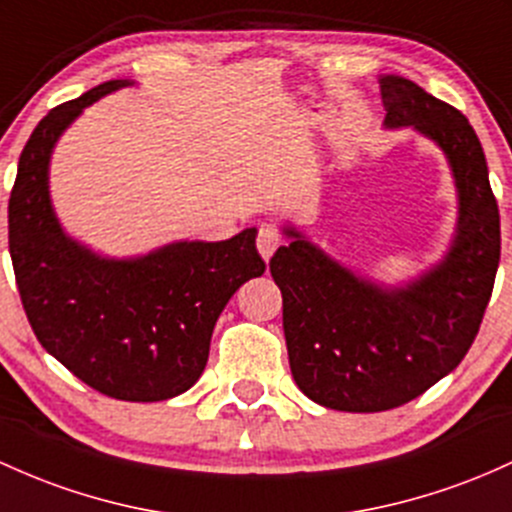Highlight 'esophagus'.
<instances>
[{
    "mask_svg": "<svg viewBox=\"0 0 512 512\" xmlns=\"http://www.w3.org/2000/svg\"><path fill=\"white\" fill-rule=\"evenodd\" d=\"M282 245V235H279L277 228L272 226H262L257 230V250H260L262 260L269 262V257L274 255V250Z\"/></svg>",
    "mask_w": 512,
    "mask_h": 512,
    "instance_id": "esophagus-1",
    "label": "esophagus"
}]
</instances>
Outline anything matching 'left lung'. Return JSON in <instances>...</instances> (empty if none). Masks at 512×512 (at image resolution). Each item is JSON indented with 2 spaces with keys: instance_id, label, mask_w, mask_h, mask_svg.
<instances>
[{
  "instance_id": "1",
  "label": "left lung",
  "mask_w": 512,
  "mask_h": 512,
  "mask_svg": "<svg viewBox=\"0 0 512 512\" xmlns=\"http://www.w3.org/2000/svg\"><path fill=\"white\" fill-rule=\"evenodd\" d=\"M379 84L384 126H413L447 155L459 218L445 260L393 289L284 228L291 243L269 272L282 289L291 374L311 401L347 413L391 411L452 372L479 333L501 260V216L471 123L406 77Z\"/></svg>"
}]
</instances>
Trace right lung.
<instances>
[{
    "label": "right lung",
    "instance_id": "1",
    "mask_svg": "<svg viewBox=\"0 0 512 512\" xmlns=\"http://www.w3.org/2000/svg\"><path fill=\"white\" fill-rule=\"evenodd\" d=\"M128 84H99L33 128L9 196V252L26 318L50 355L104 396L150 403L192 389L218 316L247 279L265 272V260L255 228L133 260L99 257L67 238L50 204V153L84 106Z\"/></svg>",
    "mask_w": 512,
    "mask_h": 512
}]
</instances>
